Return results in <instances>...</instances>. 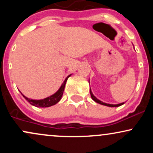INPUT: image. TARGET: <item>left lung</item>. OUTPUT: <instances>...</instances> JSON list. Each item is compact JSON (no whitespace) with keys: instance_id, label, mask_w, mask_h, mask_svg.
Masks as SVG:
<instances>
[{"instance_id":"obj_1","label":"left lung","mask_w":153,"mask_h":153,"mask_svg":"<svg viewBox=\"0 0 153 153\" xmlns=\"http://www.w3.org/2000/svg\"><path fill=\"white\" fill-rule=\"evenodd\" d=\"M90 94H91V98H92V99L94 100V101H96V103H100V104H101V105H104V106H109V107H117V106H122V105L124 104V103H119V104H115V105H114V104H108V103H103V102H102V101H99V99H96V98L95 97V96H94V94H92V92H91V89H90Z\"/></svg>"}]
</instances>
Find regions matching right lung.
Instances as JSON below:
<instances>
[{"instance_id":"add662e5","label":"right lung","mask_w":153,"mask_h":153,"mask_svg":"<svg viewBox=\"0 0 153 153\" xmlns=\"http://www.w3.org/2000/svg\"><path fill=\"white\" fill-rule=\"evenodd\" d=\"M71 76V75H68L67 77L65 80L64 82L62 83V85H61L60 88L59 89L57 92L55 93L54 95L50 96V97L46 98V99H42V100H32V99H29L28 98L25 97V96L23 95L25 99L28 101L30 104L33 105V106H36V107H42V108H45V107H50L51 106H53V105L56 104L57 103H58L59 101H60L61 98H62V94H63V91H64L65 89V84L67 82V80L69 77Z\"/></svg>"}]
</instances>
